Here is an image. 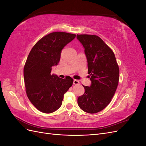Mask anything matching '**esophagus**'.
<instances>
[{
	"instance_id": "esophagus-1",
	"label": "esophagus",
	"mask_w": 146,
	"mask_h": 146,
	"mask_svg": "<svg viewBox=\"0 0 146 146\" xmlns=\"http://www.w3.org/2000/svg\"><path fill=\"white\" fill-rule=\"evenodd\" d=\"M79 83H80V82H79L78 80H74V82H73L74 85H79Z\"/></svg>"
}]
</instances>
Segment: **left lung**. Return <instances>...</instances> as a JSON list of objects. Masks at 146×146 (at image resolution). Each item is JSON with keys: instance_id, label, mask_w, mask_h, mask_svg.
I'll return each instance as SVG.
<instances>
[{"instance_id": "obj_1", "label": "left lung", "mask_w": 146, "mask_h": 146, "mask_svg": "<svg viewBox=\"0 0 146 146\" xmlns=\"http://www.w3.org/2000/svg\"><path fill=\"white\" fill-rule=\"evenodd\" d=\"M85 48L88 61L90 86H83L85 93L78 97V105L83 111L96 113L104 110L111 100L117 87L119 69L113 52L99 36L77 35Z\"/></svg>"}]
</instances>
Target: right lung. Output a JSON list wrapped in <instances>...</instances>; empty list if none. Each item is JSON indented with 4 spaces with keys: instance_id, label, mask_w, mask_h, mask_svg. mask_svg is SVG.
<instances>
[{
    "instance_id": "right-lung-1",
    "label": "right lung",
    "mask_w": 146,
    "mask_h": 146,
    "mask_svg": "<svg viewBox=\"0 0 146 146\" xmlns=\"http://www.w3.org/2000/svg\"><path fill=\"white\" fill-rule=\"evenodd\" d=\"M76 36L61 32L49 33L39 39L29 53L24 68L26 93L31 103L42 113L58 110L64 94L72 85L70 77L63 79L50 72L58 64L64 47Z\"/></svg>"
}]
</instances>
